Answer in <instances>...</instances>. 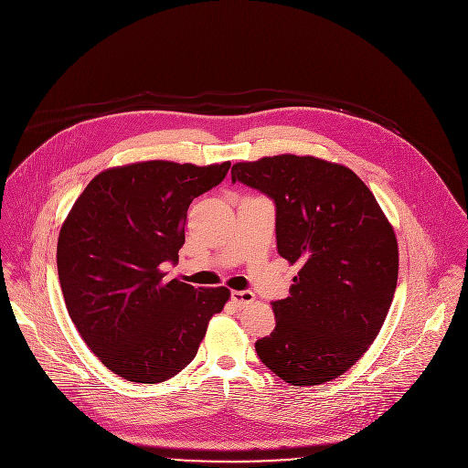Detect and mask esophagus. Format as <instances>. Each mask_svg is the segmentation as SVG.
I'll list each match as a JSON object with an SVG mask.
<instances>
[{
    "instance_id": "34e87169",
    "label": "esophagus",
    "mask_w": 468,
    "mask_h": 468,
    "mask_svg": "<svg viewBox=\"0 0 468 468\" xmlns=\"http://www.w3.org/2000/svg\"><path fill=\"white\" fill-rule=\"evenodd\" d=\"M254 293L252 292H232V301L238 304V306H241V308H245V306H249L250 303H254Z\"/></svg>"
}]
</instances>
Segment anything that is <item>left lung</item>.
Wrapping results in <instances>:
<instances>
[{"instance_id": "1", "label": "left lung", "mask_w": 468, "mask_h": 468, "mask_svg": "<svg viewBox=\"0 0 468 468\" xmlns=\"http://www.w3.org/2000/svg\"><path fill=\"white\" fill-rule=\"evenodd\" d=\"M274 201L276 249L301 263L290 297L272 303L276 326L256 352L292 386L346 372L377 339L399 278L395 230L365 182L315 156L278 154L232 165Z\"/></svg>"}]
</instances>
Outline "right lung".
<instances>
[{
    "label": "right lung",
    "mask_w": 468,
    "mask_h": 468,
    "mask_svg": "<svg viewBox=\"0 0 468 468\" xmlns=\"http://www.w3.org/2000/svg\"><path fill=\"white\" fill-rule=\"evenodd\" d=\"M230 162L167 160L111 167L93 176L69 210L57 243L68 314L88 348L114 375L160 384L188 365L227 288H194L164 278L178 261L186 214Z\"/></svg>",
    "instance_id": "add662e5"
}]
</instances>
